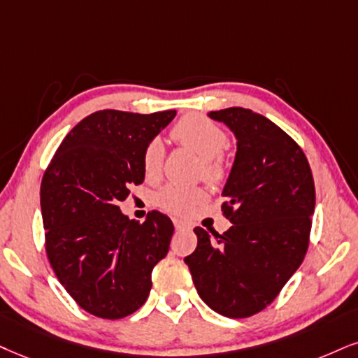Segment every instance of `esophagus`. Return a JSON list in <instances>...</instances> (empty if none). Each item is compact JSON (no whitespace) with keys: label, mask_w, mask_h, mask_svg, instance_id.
<instances>
[{"label":"esophagus","mask_w":358,"mask_h":358,"mask_svg":"<svg viewBox=\"0 0 358 358\" xmlns=\"http://www.w3.org/2000/svg\"><path fill=\"white\" fill-rule=\"evenodd\" d=\"M174 227L178 229V231H180V229L189 227V224L184 222V220H180V219H174Z\"/></svg>","instance_id":"esophagus-1"}]
</instances>
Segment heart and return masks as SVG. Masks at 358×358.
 Returning a JSON list of instances; mask_svg holds the SVG:
<instances>
[{
	"label": "heart",
	"mask_w": 358,
	"mask_h": 358,
	"mask_svg": "<svg viewBox=\"0 0 358 358\" xmlns=\"http://www.w3.org/2000/svg\"><path fill=\"white\" fill-rule=\"evenodd\" d=\"M171 138L201 159L202 178L209 182H220L227 176V162L222 149L227 145V134L219 124L199 114H187L172 127ZM164 161V145L154 139L144 148L143 169L145 178L156 179ZM206 194L199 187L167 186L157 194L159 207L172 214H187L194 206L204 201Z\"/></svg>",
	"instance_id": "1"
}]
</instances>
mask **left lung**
Masks as SVG:
<instances>
[{"instance_id": "8db88e82", "label": "left lung", "mask_w": 358, "mask_h": 358, "mask_svg": "<svg viewBox=\"0 0 358 358\" xmlns=\"http://www.w3.org/2000/svg\"><path fill=\"white\" fill-rule=\"evenodd\" d=\"M237 139L222 196L232 226L220 236L196 227L184 259L197 294L213 310L244 319L264 310L301 267L308 247L315 186L299 144L250 109L210 111Z\"/></svg>"}]
</instances>
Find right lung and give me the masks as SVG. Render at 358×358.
Instances as JSON below:
<instances>
[{"label": "right lung", "instance_id": "obj_1", "mask_svg": "<svg viewBox=\"0 0 358 358\" xmlns=\"http://www.w3.org/2000/svg\"><path fill=\"white\" fill-rule=\"evenodd\" d=\"M176 111L104 109L78 122L59 144L41 182L46 254L57 280L81 308L122 319L151 292L152 268L169 250L174 226L159 210L144 222L119 209L144 180V148Z\"/></svg>", "mask_w": 358, "mask_h": 358}]
</instances>
